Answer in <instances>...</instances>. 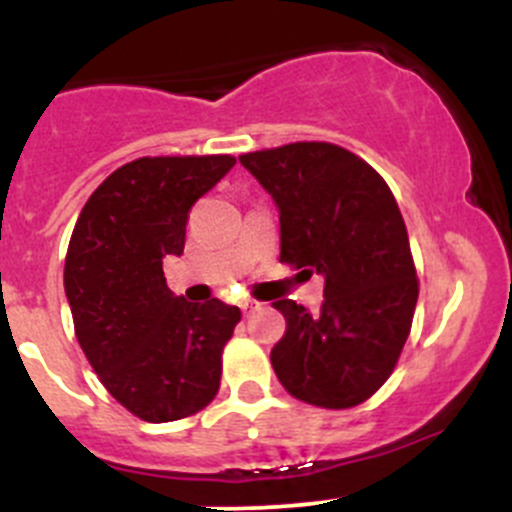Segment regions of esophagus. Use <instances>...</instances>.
<instances>
[{
	"label": "esophagus",
	"mask_w": 512,
	"mask_h": 512,
	"mask_svg": "<svg viewBox=\"0 0 512 512\" xmlns=\"http://www.w3.org/2000/svg\"><path fill=\"white\" fill-rule=\"evenodd\" d=\"M242 312L245 314H250V312H255V309H260V302H255V299H242Z\"/></svg>",
	"instance_id": "34e87169"
}]
</instances>
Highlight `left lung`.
<instances>
[{"label": "left lung", "mask_w": 512, "mask_h": 512, "mask_svg": "<svg viewBox=\"0 0 512 512\" xmlns=\"http://www.w3.org/2000/svg\"><path fill=\"white\" fill-rule=\"evenodd\" d=\"M280 210V262L324 277L317 314L292 299L270 359L294 399L352 409L394 371L414 322L409 232L386 180L347 148L302 141L240 156Z\"/></svg>", "instance_id": "obj_1"}]
</instances>
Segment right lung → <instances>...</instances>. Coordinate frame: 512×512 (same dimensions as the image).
I'll list each match as a JSON object with an SVG mask.
<instances>
[{"instance_id": "1", "label": "right lung", "mask_w": 512, "mask_h": 512, "mask_svg": "<svg viewBox=\"0 0 512 512\" xmlns=\"http://www.w3.org/2000/svg\"><path fill=\"white\" fill-rule=\"evenodd\" d=\"M232 156L138 158L91 193L71 232L64 289L76 339L108 394L151 423L215 399L240 309L175 297L163 257L183 255L185 223Z\"/></svg>"}]
</instances>
